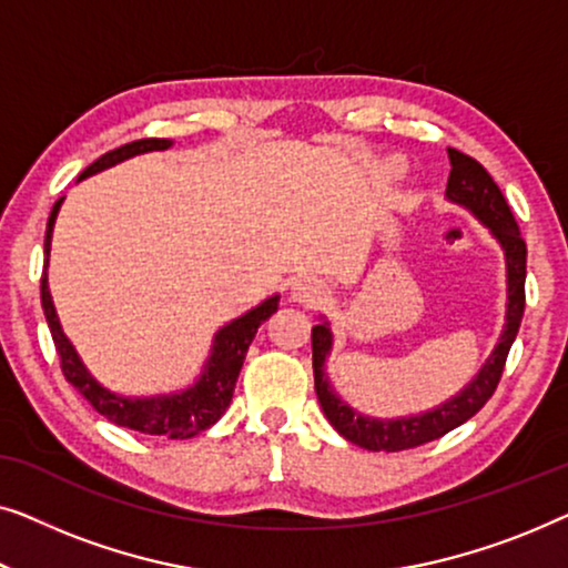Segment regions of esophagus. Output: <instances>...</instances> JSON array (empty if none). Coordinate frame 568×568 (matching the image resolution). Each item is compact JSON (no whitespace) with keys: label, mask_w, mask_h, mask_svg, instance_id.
Masks as SVG:
<instances>
[{"label":"esophagus","mask_w":568,"mask_h":568,"mask_svg":"<svg viewBox=\"0 0 568 568\" xmlns=\"http://www.w3.org/2000/svg\"><path fill=\"white\" fill-rule=\"evenodd\" d=\"M291 293L293 301L306 303V306H316V303H322L326 298V285L322 281H316V277H298V281L293 283Z\"/></svg>","instance_id":"esophagus-1"}]
</instances>
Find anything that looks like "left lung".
I'll list each match as a JSON object with an SVG mask.
<instances>
[{"label":"left lung","instance_id":"1","mask_svg":"<svg viewBox=\"0 0 568 568\" xmlns=\"http://www.w3.org/2000/svg\"><path fill=\"white\" fill-rule=\"evenodd\" d=\"M450 156V178H447V201L468 207L491 236L497 239L505 250L507 260V316L501 337L489 355V361L481 365V371L474 375L460 394L447 398L437 409H429L425 414H414V417H398V419H375L365 417V414L355 412L347 402H342L337 390L329 383L326 375V357L332 353V329L329 324L322 322L311 329V349H314V386L318 404L332 422V427L345 437V440L365 447L373 453H398L409 450V447L433 443L437 437L450 433V429L460 427L463 422L474 417L481 406L489 402L494 390L499 386L501 373H505V363L509 355V347L520 329L523 314H525V262H527V246L520 236V226H517L513 211L491 180V174L476 162L474 156L463 154L458 149H447Z\"/></svg>","mask_w":568,"mask_h":568}]
</instances>
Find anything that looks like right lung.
Returning <instances> with one entry per match:
<instances>
[{
    "label": "right lung",
    "instance_id": "obj_1",
    "mask_svg": "<svg viewBox=\"0 0 568 568\" xmlns=\"http://www.w3.org/2000/svg\"><path fill=\"white\" fill-rule=\"evenodd\" d=\"M170 146H172L170 139L131 141L121 149H113L108 151V154H102L98 162H92L82 174H79V180L108 170V166L121 164L131 156L146 154V151H164ZM61 203L63 197H59V201L53 203V211L48 215L45 267H48V252H51L53 223H55V215H59ZM277 301H281V295H273V298L262 301L260 306L246 311L244 316H239L231 324L221 326L213 337L211 357H207L203 365L201 378H197L190 388L180 390V394H166V396L128 398V396L113 394V390H108L105 386H100V383L90 375V371H87L84 363L79 361L74 345H71L67 334H63L59 316H55L51 291H48L45 270L41 277V303L45 311V322H48V329H51L55 353L61 357V371L67 375V381L102 414V417L115 422L118 427L135 429V433H143V435H164L170 437V440H187V437L203 433V429L215 425V422L223 417V412H226L231 404V396H234V386H236L239 371H242L244 365L246 349H250L260 324L267 322V318L277 311Z\"/></svg>",
    "mask_w": 568,
    "mask_h": 568
}]
</instances>
